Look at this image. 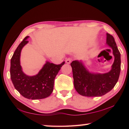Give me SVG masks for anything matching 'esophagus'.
Wrapping results in <instances>:
<instances>
[{"label": "esophagus", "mask_w": 129, "mask_h": 129, "mask_svg": "<svg viewBox=\"0 0 129 129\" xmlns=\"http://www.w3.org/2000/svg\"><path fill=\"white\" fill-rule=\"evenodd\" d=\"M71 61H72V58L69 57L67 58L66 60H65V62H66V63H67V64H70V63L71 62Z\"/></svg>", "instance_id": "obj_1"}]
</instances>
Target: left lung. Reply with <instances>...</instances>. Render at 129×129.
<instances>
[{"instance_id":"obj_1","label":"left lung","mask_w":129,"mask_h":129,"mask_svg":"<svg viewBox=\"0 0 129 129\" xmlns=\"http://www.w3.org/2000/svg\"><path fill=\"white\" fill-rule=\"evenodd\" d=\"M106 44L113 50L114 61L109 72L100 74L91 73L81 61H73L74 86L78 94L86 97H100L105 94L114 88L118 80L121 71V53L113 36L106 34Z\"/></svg>"}]
</instances>
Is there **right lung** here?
<instances>
[{"mask_svg": "<svg viewBox=\"0 0 129 129\" xmlns=\"http://www.w3.org/2000/svg\"><path fill=\"white\" fill-rule=\"evenodd\" d=\"M29 37L26 36L20 43L11 59V79L15 88L26 99H45L53 91L54 78L65 61L58 65L47 61L36 75H26L22 71L20 58L21 49L28 43Z\"/></svg>", "mask_w": 129, "mask_h": 129, "instance_id": "add662e5", "label": "right lung"}]
</instances>
